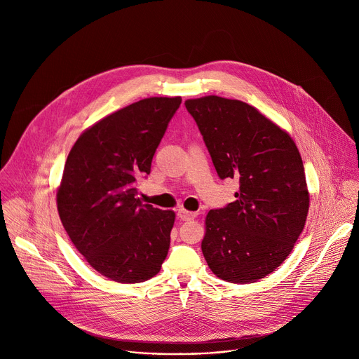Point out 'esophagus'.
<instances>
[{
    "instance_id": "obj_1",
    "label": "esophagus",
    "mask_w": 359,
    "mask_h": 359,
    "mask_svg": "<svg viewBox=\"0 0 359 359\" xmlns=\"http://www.w3.org/2000/svg\"><path fill=\"white\" fill-rule=\"evenodd\" d=\"M177 217L182 220V222H189V220H193L197 217V213H193V212H187V210H183L180 209L177 212Z\"/></svg>"
}]
</instances>
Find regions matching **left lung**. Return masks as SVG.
<instances>
[{"label":"left lung","instance_id":"obj_1","mask_svg":"<svg viewBox=\"0 0 359 359\" xmlns=\"http://www.w3.org/2000/svg\"><path fill=\"white\" fill-rule=\"evenodd\" d=\"M184 105L219 177L240 184L233 203L206 217L204 259L224 281H259L288 257L306 220L310 196L299 151L245 102L212 95Z\"/></svg>","mask_w":359,"mask_h":359}]
</instances>
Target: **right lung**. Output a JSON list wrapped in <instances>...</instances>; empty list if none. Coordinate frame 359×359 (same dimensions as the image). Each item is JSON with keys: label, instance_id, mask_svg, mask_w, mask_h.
I'll return each mask as SVG.
<instances>
[{"label": "right lung", "instance_id": "add662e5", "mask_svg": "<svg viewBox=\"0 0 359 359\" xmlns=\"http://www.w3.org/2000/svg\"><path fill=\"white\" fill-rule=\"evenodd\" d=\"M180 104V96L135 102L85 130L68 155L61 222L86 262L116 283L155 277L168 255L175 213L143 204L137 182Z\"/></svg>", "mask_w": 359, "mask_h": 359}]
</instances>
